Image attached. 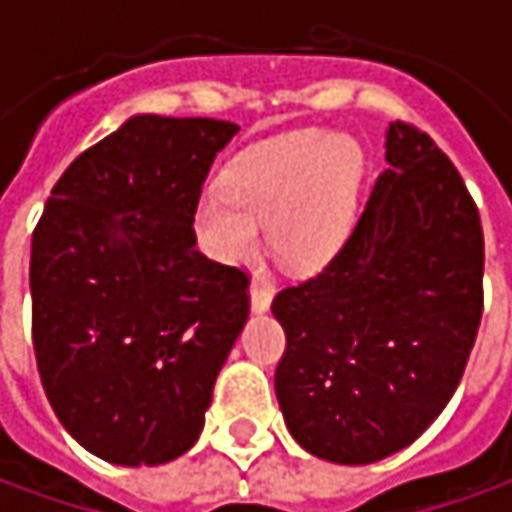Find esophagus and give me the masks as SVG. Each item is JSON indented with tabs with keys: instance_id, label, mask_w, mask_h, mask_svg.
<instances>
[{
	"instance_id": "34e87169",
	"label": "esophagus",
	"mask_w": 512,
	"mask_h": 512,
	"mask_svg": "<svg viewBox=\"0 0 512 512\" xmlns=\"http://www.w3.org/2000/svg\"><path fill=\"white\" fill-rule=\"evenodd\" d=\"M247 293H250V310H253V313H267V310H270V302H273V290H270V285L253 282Z\"/></svg>"
}]
</instances>
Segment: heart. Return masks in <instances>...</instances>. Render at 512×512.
<instances>
[{
	"label": "heart",
	"mask_w": 512,
	"mask_h": 512,
	"mask_svg": "<svg viewBox=\"0 0 512 512\" xmlns=\"http://www.w3.org/2000/svg\"><path fill=\"white\" fill-rule=\"evenodd\" d=\"M364 182V150L353 136L307 128L242 153L196 202V233L225 265L247 262L262 242L290 273H316L347 245Z\"/></svg>",
	"instance_id": "heart-1"
}]
</instances>
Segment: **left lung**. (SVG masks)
Returning <instances> with one entry per match:
<instances>
[{
  "mask_svg": "<svg viewBox=\"0 0 512 512\" xmlns=\"http://www.w3.org/2000/svg\"><path fill=\"white\" fill-rule=\"evenodd\" d=\"M336 259L273 299L287 350L276 399L310 456L373 464L450 402L482 322L479 210L436 142L404 122Z\"/></svg>",
  "mask_w": 512,
  "mask_h": 512,
  "instance_id": "1",
  "label": "left lung"
}]
</instances>
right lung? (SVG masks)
<instances>
[{
  "mask_svg": "<svg viewBox=\"0 0 512 512\" xmlns=\"http://www.w3.org/2000/svg\"><path fill=\"white\" fill-rule=\"evenodd\" d=\"M219 119L136 113L73 159L30 245L33 350L62 427L122 467L187 453L247 322V276L196 247Z\"/></svg>",
  "mask_w": 512,
  "mask_h": 512,
  "instance_id": "add662e5",
  "label": "right lung"
}]
</instances>
